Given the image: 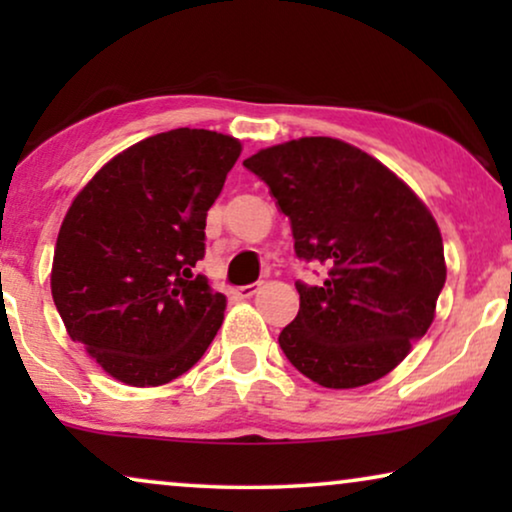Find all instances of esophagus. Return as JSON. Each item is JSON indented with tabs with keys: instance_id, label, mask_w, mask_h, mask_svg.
<instances>
[{
	"instance_id": "esophagus-1",
	"label": "esophagus",
	"mask_w": 512,
	"mask_h": 512,
	"mask_svg": "<svg viewBox=\"0 0 512 512\" xmlns=\"http://www.w3.org/2000/svg\"><path fill=\"white\" fill-rule=\"evenodd\" d=\"M256 291H258V284L237 286V289H233V296H235V298H251V296H254Z\"/></svg>"
}]
</instances>
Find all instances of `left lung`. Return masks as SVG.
<instances>
[{
  "label": "left lung",
  "mask_w": 512,
  "mask_h": 512,
  "mask_svg": "<svg viewBox=\"0 0 512 512\" xmlns=\"http://www.w3.org/2000/svg\"><path fill=\"white\" fill-rule=\"evenodd\" d=\"M289 216L300 261L328 268L296 282L300 310L279 347L328 389L380 380L429 331L447 268L429 209L389 167L333 137H300L244 160Z\"/></svg>",
  "instance_id": "1"
}]
</instances>
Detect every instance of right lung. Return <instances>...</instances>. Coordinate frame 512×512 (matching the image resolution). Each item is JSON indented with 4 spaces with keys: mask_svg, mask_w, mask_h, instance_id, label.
Masks as SVG:
<instances>
[{
    "mask_svg": "<svg viewBox=\"0 0 512 512\" xmlns=\"http://www.w3.org/2000/svg\"><path fill=\"white\" fill-rule=\"evenodd\" d=\"M235 137L177 128L111 158L76 195L51 293L69 338L130 387H160L202 359L226 296L195 263L207 212L240 158Z\"/></svg>",
    "mask_w": 512,
    "mask_h": 512,
    "instance_id": "1",
    "label": "right lung"
}]
</instances>
